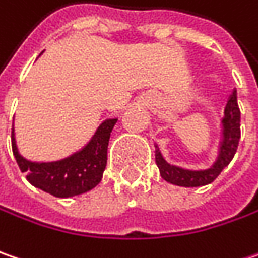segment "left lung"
<instances>
[{"instance_id":"8db88e82","label":"left lung","mask_w":258,"mask_h":258,"mask_svg":"<svg viewBox=\"0 0 258 258\" xmlns=\"http://www.w3.org/2000/svg\"><path fill=\"white\" fill-rule=\"evenodd\" d=\"M239 113L238 101H237V90L232 91L226 101L224 117L221 120V141L218 147V155L212 165L200 170H191V168H183L178 165H173L165 161L162 157L161 151L155 144V162L160 168L161 177L174 186L181 187H199L211 184L213 180L221 174L229 162L232 161L237 148H238L239 136Z\"/></svg>"}]
</instances>
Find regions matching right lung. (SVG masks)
Instances as JSON below:
<instances>
[{
    "mask_svg": "<svg viewBox=\"0 0 258 258\" xmlns=\"http://www.w3.org/2000/svg\"><path fill=\"white\" fill-rule=\"evenodd\" d=\"M116 122V117L103 120L83 148L56 161H30L24 158L20 154L13 126V154L21 173L26 174L32 186L55 198H74L93 190L101 181L107 164L110 134Z\"/></svg>",
    "mask_w": 258,
    "mask_h": 258,
    "instance_id": "add662e5",
    "label": "right lung"
}]
</instances>
